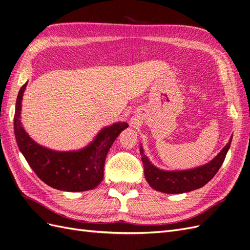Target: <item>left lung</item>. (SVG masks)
<instances>
[{"mask_svg":"<svg viewBox=\"0 0 250 250\" xmlns=\"http://www.w3.org/2000/svg\"><path fill=\"white\" fill-rule=\"evenodd\" d=\"M231 138L211 162L204 166L183 171H164L155 167L144 155L143 149L140 146V154L142 157L146 179L150 185V187L155 190L164 193H172V194L190 192L192 190L204 187L208 182H210L214 178V175L223 164L228 150L230 146Z\"/></svg>","mask_w":250,"mask_h":250,"instance_id":"left-lung-1","label":"left lung"}]
</instances>
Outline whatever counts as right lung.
<instances>
[{
    "instance_id": "obj_1",
    "label": "right lung",
    "mask_w": 250,
    "mask_h": 250,
    "mask_svg": "<svg viewBox=\"0 0 250 250\" xmlns=\"http://www.w3.org/2000/svg\"><path fill=\"white\" fill-rule=\"evenodd\" d=\"M26 85L21 86L18 94L13 125L19 148L30 167L40 180L54 189L80 192L95 188L103 181L104 161L111 146L128 125L119 123L103 128L89 146L79 151L47 149L32 140L20 122Z\"/></svg>"
}]
</instances>
